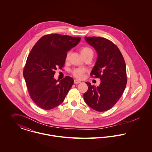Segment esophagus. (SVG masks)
<instances>
[{
    "label": "esophagus",
    "instance_id": "34e87169",
    "mask_svg": "<svg viewBox=\"0 0 152 152\" xmlns=\"http://www.w3.org/2000/svg\"><path fill=\"white\" fill-rule=\"evenodd\" d=\"M74 83H75V84H78V83H81V82H80V80H77V79H75V80H74Z\"/></svg>",
    "mask_w": 152,
    "mask_h": 152
}]
</instances>
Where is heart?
<instances>
[{"mask_svg":"<svg viewBox=\"0 0 152 152\" xmlns=\"http://www.w3.org/2000/svg\"><path fill=\"white\" fill-rule=\"evenodd\" d=\"M80 53H81V55H82V56L83 58H85L87 56H89V55H93V52L92 49L91 48H90L89 47H88V46L83 47L80 49ZM69 54H70L69 52H68L66 54V60L68 59V58L69 57ZM85 72H86V70L85 69L79 67V68H76V69H75L72 70V73L75 77L78 78V79H82V78H83L84 73H85Z\"/></svg>","mask_w":152,"mask_h":152,"instance_id":"b5f03b06","label":"heart"}]
</instances>
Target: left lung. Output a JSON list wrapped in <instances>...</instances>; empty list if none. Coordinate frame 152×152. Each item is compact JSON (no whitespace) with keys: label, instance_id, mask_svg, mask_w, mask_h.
<instances>
[{"label":"left lung","instance_id":"1","mask_svg":"<svg viewBox=\"0 0 152 152\" xmlns=\"http://www.w3.org/2000/svg\"><path fill=\"white\" fill-rule=\"evenodd\" d=\"M96 50L97 59L91 75L101 80L99 86L86 82L88 90L83 94L86 103L98 112L111 109L121 98L127 83L124 58L116 45L102 37H85Z\"/></svg>","mask_w":152,"mask_h":152}]
</instances>
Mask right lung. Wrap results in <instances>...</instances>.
Wrapping results in <instances>:
<instances>
[{"instance_id": "right-lung-1", "label": "right lung", "mask_w": 152, "mask_h": 152, "mask_svg": "<svg viewBox=\"0 0 152 152\" xmlns=\"http://www.w3.org/2000/svg\"><path fill=\"white\" fill-rule=\"evenodd\" d=\"M80 39L49 34L33 47L23 73L31 99L41 109L50 110L61 104L73 85L72 77L66 76L59 81L54 79V75L57 68L64 66L67 52Z\"/></svg>"}]
</instances>
